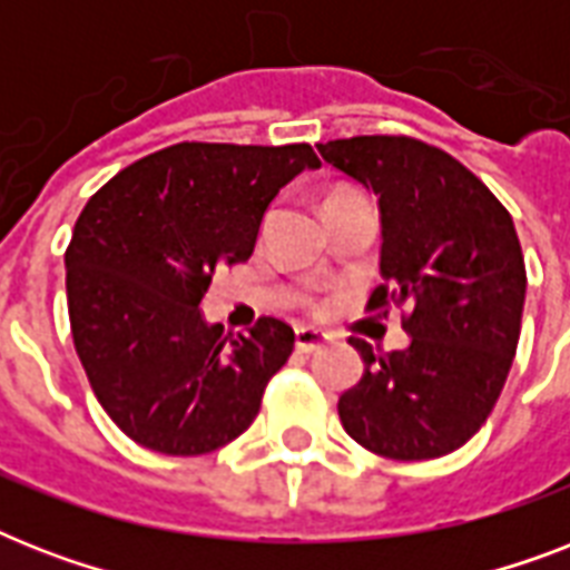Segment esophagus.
<instances>
[{
    "label": "esophagus",
    "mask_w": 570,
    "mask_h": 570,
    "mask_svg": "<svg viewBox=\"0 0 570 570\" xmlns=\"http://www.w3.org/2000/svg\"><path fill=\"white\" fill-rule=\"evenodd\" d=\"M328 343V337L316 328H298L295 331V348L302 352V355H313V352H320L322 346Z\"/></svg>",
    "instance_id": "obj_1"
}]
</instances>
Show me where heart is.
<instances>
[{
  "label": "heart",
  "mask_w": 570,
  "mask_h": 570,
  "mask_svg": "<svg viewBox=\"0 0 570 570\" xmlns=\"http://www.w3.org/2000/svg\"><path fill=\"white\" fill-rule=\"evenodd\" d=\"M340 195H346V191H334V195H331V197H340ZM311 307H316V304H311Z\"/></svg>",
  "instance_id": "b5f03b06"
}]
</instances>
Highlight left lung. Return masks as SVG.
<instances>
[{
	"instance_id": "left-lung-1",
	"label": "left lung",
	"mask_w": 570,
	"mask_h": 570,
	"mask_svg": "<svg viewBox=\"0 0 570 570\" xmlns=\"http://www.w3.org/2000/svg\"><path fill=\"white\" fill-rule=\"evenodd\" d=\"M322 159L381 206V275L366 311L399 307L411 346L375 355L337 402L364 450L441 459L482 429L521 337L527 266L512 215L476 174L411 136L334 138Z\"/></svg>"
}]
</instances>
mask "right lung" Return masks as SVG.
Instances as JSON below:
<instances>
[{"instance_id": "1", "label": "right lung", "mask_w": 570, "mask_h": 570, "mask_svg": "<svg viewBox=\"0 0 570 570\" xmlns=\"http://www.w3.org/2000/svg\"><path fill=\"white\" fill-rule=\"evenodd\" d=\"M311 145L180 141L88 197L65 250L76 355L120 432L163 455H204L259 414L295 334L259 316L239 337L206 325L218 268L254 254L281 186L320 168Z\"/></svg>"}]
</instances>
